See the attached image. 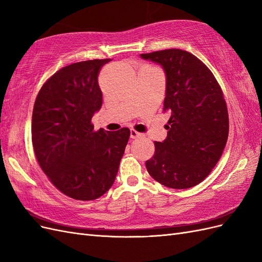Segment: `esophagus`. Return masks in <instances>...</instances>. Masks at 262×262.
<instances>
[{
	"mask_svg": "<svg viewBox=\"0 0 262 262\" xmlns=\"http://www.w3.org/2000/svg\"><path fill=\"white\" fill-rule=\"evenodd\" d=\"M130 137H131V139H139V138H141V137H143V134L138 132V131H136L134 129H131V130H130Z\"/></svg>",
	"mask_w": 262,
	"mask_h": 262,
	"instance_id": "34e87169",
	"label": "esophagus"
}]
</instances>
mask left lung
Here are the masks:
<instances>
[{
  "instance_id": "1",
  "label": "left lung",
  "mask_w": 262,
  "mask_h": 262,
  "mask_svg": "<svg viewBox=\"0 0 262 262\" xmlns=\"http://www.w3.org/2000/svg\"><path fill=\"white\" fill-rule=\"evenodd\" d=\"M166 73L165 126L167 138L154 142L155 153L145 166L165 187L188 189L209 176L228 138V112L223 92L210 69L181 49L142 53Z\"/></svg>"
}]
</instances>
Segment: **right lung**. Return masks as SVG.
Here are the masks:
<instances>
[{"instance_id":"obj_1","label":"right lung","mask_w":262,"mask_h":262,"mask_svg":"<svg viewBox=\"0 0 262 262\" xmlns=\"http://www.w3.org/2000/svg\"><path fill=\"white\" fill-rule=\"evenodd\" d=\"M112 59L76 62L46 81L33 110L35 155L51 184L75 200H95L113 186L130 130L94 131L102 104L98 74Z\"/></svg>"}]
</instances>
